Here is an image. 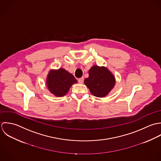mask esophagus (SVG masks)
I'll list each match as a JSON object with an SVG mask.
<instances>
[{
	"instance_id": "obj_1",
	"label": "esophagus",
	"mask_w": 161,
	"mask_h": 161,
	"mask_svg": "<svg viewBox=\"0 0 161 161\" xmlns=\"http://www.w3.org/2000/svg\"><path fill=\"white\" fill-rule=\"evenodd\" d=\"M83 80H84V79H83V78H79L78 81V83H79L82 84V83H83Z\"/></svg>"
}]
</instances>
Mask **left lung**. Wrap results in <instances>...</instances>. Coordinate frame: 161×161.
I'll return each mask as SVG.
<instances>
[{
	"instance_id": "8db88e82",
	"label": "left lung",
	"mask_w": 161,
	"mask_h": 161,
	"mask_svg": "<svg viewBox=\"0 0 161 161\" xmlns=\"http://www.w3.org/2000/svg\"><path fill=\"white\" fill-rule=\"evenodd\" d=\"M88 73L89 76L85 79L84 83L93 96L106 97L114 87L115 77L106 67L93 65Z\"/></svg>"
}]
</instances>
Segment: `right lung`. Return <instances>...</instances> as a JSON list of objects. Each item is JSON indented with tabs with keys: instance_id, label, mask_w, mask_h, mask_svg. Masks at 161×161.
I'll use <instances>...</instances> for the list:
<instances>
[{
	"instance_id": "add662e5",
	"label": "right lung",
	"mask_w": 161,
	"mask_h": 161,
	"mask_svg": "<svg viewBox=\"0 0 161 161\" xmlns=\"http://www.w3.org/2000/svg\"><path fill=\"white\" fill-rule=\"evenodd\" d=\"M77 82L74 76L63 68L58 69H50L46 79L48 90L57 97L64 96L71 86Z\"/></svg>"
}]
</instances>
